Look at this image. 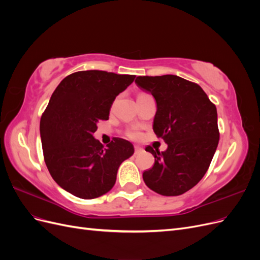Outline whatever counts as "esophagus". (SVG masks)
Segmentation results:
<instances>
[{
	"label": "esophagus",
	"instance_id": "obj_1",
	"mask_svg": "<svg viewBox=\"0 0 260 260\" xmlns=\"http://www.w3.org/2000/svg\"><path fill=\"white\" fill-rule=\"evenodd\" d=\"M135 152H136V154H139L141 152H143V148L139 145H135Z\"/></svg>",
	"mask_w": 260,
	"mask_h": 260
}]
</instances>
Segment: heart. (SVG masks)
Returning a JSON list of instances; mask_svg holds the SVG:
<instances>
[{"label": "heart", "mask_w": 260, "mask_h": 260, "mask_svg": "<svg viewBox=\"0 0 260 260\" xmlns=\"http://www.w3.org/2000/svg\"><path fill=\"white\" fill-rule=\"evenodd\" d=\"M128 136H129V138H131V139H139L140 137H141V135H140V132L138 131V130H131V131H129V133H128Z\"/></svg>", "instance_id": "obj_1"}]
</instances>
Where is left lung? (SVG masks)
Wrapping results in <instances>:
<instances>
[{"label": "left lung", "mask_w": 260, "mask_h": 260, "mask_svg": "<svg viewBox=\"0 0 260 260\" xmlns=\"http://www.w3.org/2000/svg\"><path fill=\"white\" fill-rule=\"evenodd\" d=\"M136 83L155 99L153 130L168 145L165 152L145 148L155 162L143 172L144 182L160 195L183 194L200 182L215 155L217 108L199 84L175 75L140 76Z\"/></svg>", "instance_id": "left-lung-1"}]
</instances>
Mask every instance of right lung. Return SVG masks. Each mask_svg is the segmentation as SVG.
I'll return each mask as SVG.
<instances>
[{
	"mask_svg": "<svg viewBox=\"0 0 260 260\" xmlns=\"http://www.w3.org/2000/svg\"><path fill=\"white\" fill-rule=\"evenodd\" d=\"M135 78L85 70L67 76L52 94L40 121L44 160L55 182L77 198L91 200L112 190L118 168L135 153L127 140L116 138L104 147L93 137Z\"/></svg>",
	"mask_w": 260,
	"mask_h": 260,
	"instance_id": "1",
	"label": "right lung"
}]
</instances>
